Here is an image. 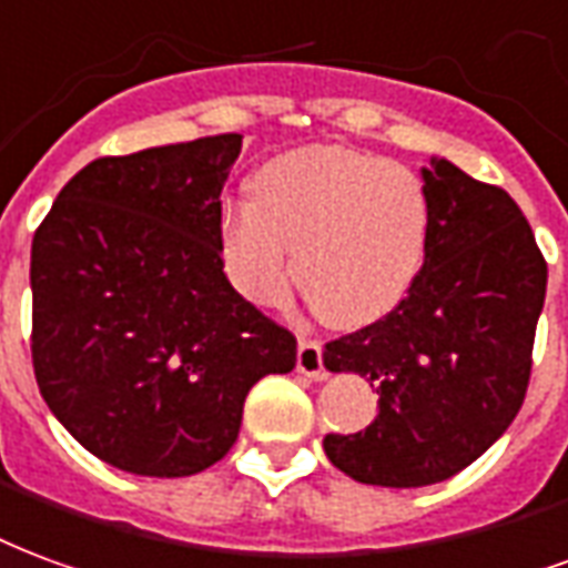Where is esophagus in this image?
Listing matches in <instances>:
<instances>
[{"mask_svg": "<svg viewBox=\"0 0 568 568\" xmlns=\"http://www.w3.org/2000/svg\"><path fill=\"white\" fill-rule=\"evenodd\" d=\"M296 369H300L305 378H314V381L326 378L324 347H321L317 338H305V335H300V347H296Z\"/></svg>", "mask_w": 568, "mask_h": 568, "instance_id": "obj_1", "label": "esophagus"}]
</instances>
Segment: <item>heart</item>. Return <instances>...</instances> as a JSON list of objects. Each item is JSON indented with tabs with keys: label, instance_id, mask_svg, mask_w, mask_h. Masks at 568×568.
I'll return each instance as SVG.
<instances>
[{
	"label": "heart",
	"instance_id": "b5f03b06",
	"mask_svg": "<svg viewBox=\"0 0 568 568\" xmlns=\"http://www.w3.org/2000/svg\"><path fill=\"white\" fill-rule=\"evenodd\" d=\"M254 202H226L217 239L226 275L256 305L293 278L326 324L369 326L424 266L429 193L408 165L347 148L281 153L251 178Z\"/></svg>",
	"mask_w": 568,
	"mask_h": 568
}]
</instances>
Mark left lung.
<instances>
[{
	"mask_svg": "<svg viewBox=\"0 0 568 568\" xmlns=\"http://www.w3.org/2000/svg\"><path fill=\"white\" fill-rule=\"evenodd\" d=\"M429 244L396 308L324 351L329 372L378 384V415L324 438L335 469L375 487H426L466 469L527 396L548 263L505 190L442 156L420 169Z\"/></svg>",
	"mask_w": 568,
	"mask_h": 568,
	"instance_id": "obj_1",
	"label": "left lung"
}]
</instances>
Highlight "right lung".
I'll use <instances>...</instances> for the list:
<instances>
[{
  "instance_id": "obj_1",
  "label": "right lung",
  "mask_w": 568,
  "mask_h": 568,
  "mask_svg": "<svg viewBox=\"0 0 568 568\" xmlns=\"http://www.w3.org/2000/svg\"><path fill=\"white\" fill-rule=\"evenodd\" d=\"M242 135L84 165L32 239V369L93 457L184 478L233 448L244 396L296 338L223 275L221 190Z\"/></svg>"
}]
</instances>
